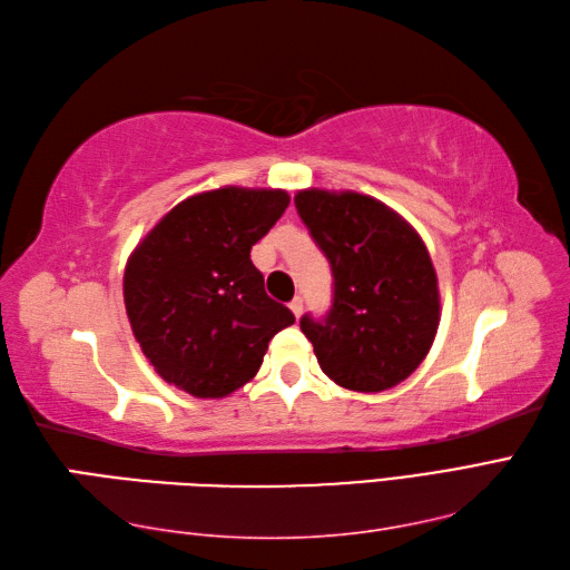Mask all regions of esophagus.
Wrapping results in <instances>:
<instances>
[{
  "label": "esophagus",
  "mask_w": 570,
  "mask_h": 570,
  "mask_svg": "<svg viewBox=\"0 0 570 570\" xmlns=\"http://www.w3.org/2000/svg\"><path fill=\"white\" fill-rule=\"evenodd\" d=\"M289 309H293L295 318H299V316H302V309H304V304H302V297H295L293 302H289Z\"/></svg>",
  "instance_id": "34e87169"
}]
</instances>
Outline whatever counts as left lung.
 Wrapping results in <instances>:
<instances>
[{
    "instance_id": "8db88e82",
    "label": "left lung",
    "mask_w": 570,
    "mask_h": 570,
    "mask_svg": "<svg viewBox=\"0 0 570 570\" xmlns=\"http://www.w3.org/2000/svg\"><path fill=\"white\" fill-rule=\"evenodd\" d=\"M295 207L333 273L328 314L299 318L318 365L345 390H392L423 363L440 324L438 275L423 239L363 193L307 188Z\"/></svg>"
}]
</instances>
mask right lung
Returning <instances> with one entry per match:
<instances>
[{
	"label": "right lung",
	"mask_w": 570,
	"mask_h": 570,
	"mask_svg": "<svg viewBox=\"0 0 570 570\" xmlns=\"http://www.w3.org/2000/svg\"><path fill=\"white\" fill-rule=\"evenodd\" d=\"M287 205L281 188L198 193L137 244L122 275L125 312L164 382L196 399L227 396L254 380L275 333L295 324L252 263V246Z\"/></svg>",
	"instance_id": "add662e5"
}]
</instances>
